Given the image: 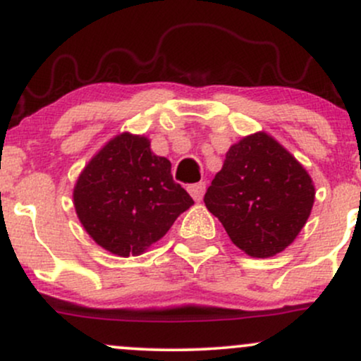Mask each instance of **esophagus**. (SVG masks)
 I'll return each instance as SVG.
<instances>
[{
    "label": "esophagus",
    "mask_w": 361,
    "mask_h": 361,
    "mask_svg": "<svg viewBox=\"0 0 361 361\" xmlns=\"http://www.w3.org/2000/svg\"><path fill=\"white\" fill-rule=\"evenodd\" d=\"M188 192L193 197L195 202H200L202 198H204V193H205V183H204V181H200V183L190 185Z\"/></svg>",
    "instance_id": "obj_1"
}]
</instances>
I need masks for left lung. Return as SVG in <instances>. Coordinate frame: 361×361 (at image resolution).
I'll return each instance as SVG.
<instances>
[{
	"label": "left lung",
	"instance_id": "left-lung-1",
	"mask_svg": "<svg viewBox=\"0 0 361 361\" xmlns=\"http://www.w3.org/2000/svg\"><path fill=\"white\" fill-rule=\"evenodd\" d=\"M316 188L299 161L267 132L233 144L204 202L239 250L270 258L307 222Z\"/></svg>",
	"mask_w": 361,
	"mask_h": 361
}]
</instances>
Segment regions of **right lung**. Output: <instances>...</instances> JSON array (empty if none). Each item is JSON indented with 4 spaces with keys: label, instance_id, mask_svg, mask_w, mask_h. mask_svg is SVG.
<instances>
[{
    "label": "right lung",
    "instance_id": "right-lung-1",
    "mask_svg": "<svg viewBox=\"0 0 361 361\" xmlns=\"http://www.w3.org/2000/svg\"><path fill=\"white\" fill-rule=\"evenodd\" d=\"M73 200L90 238L122 258L142 255L193 205L173 180L171 163L151 151L147 137L130 132L115 135L91 157Z\"/></svg>",
    "mask_w": 361,
    "mask_h": 361
}]
</instances>
